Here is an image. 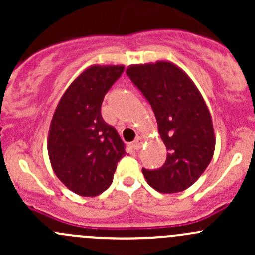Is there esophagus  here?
<instances>
[{
	"mask_svg": "<svg viewBox=\"0 0 255 255\" xmlns=\"http://www.w3.org/2000/svg\"><path fill=\"white\" fill-rule=\"evenodd\" d=\"M143 142H144V139L142 137H138L137 139L134 140V143H133V148L135 149V150H139L140 148H142V145H143Z\"/></svg>",
	"mask_w": 255,
	"mask_h": 255,
	"instance_id": "obj_1",
	"label": "esophagus"
}]
</instances>
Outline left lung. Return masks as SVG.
<instances>
[{
	"instance_id": "obj_1",
	"label": "left lung",
	"mask_w": 255,
	"mask_h": 255,
	"mask_svg": "<svg viewBox=\"0 0 255 255\" xmlns=\"http://www.w3.org/2000/svg\"><path fill=\"white\" fill-rule=\"evenodd\" d=\"M126 73L150 104L168 150L160 169H143L146 182L163 194L189 189L206 170L216 145L212 117L201 92L171 61L133 64Z\"/></svg>"
}]
</instances>
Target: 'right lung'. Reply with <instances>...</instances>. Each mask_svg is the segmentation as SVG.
<instances>
[{"label":"right lung","instance_id":"add662e5","mask_svg":"<svg viewBox=\"0 0 255 255\" xmlns=\"http://www.w3.org/2000/svg\"><path fill=\"white\" fill-rule=\"evenodd\" d=\"M125 70L123 65L85 69L61 96L48 134V154L58 179L80 196L94 197L112 184L125 144L106 123L101 105L110 87Z\"/></svg>","mask_w":255,"mask_h":255}]
</instances>
